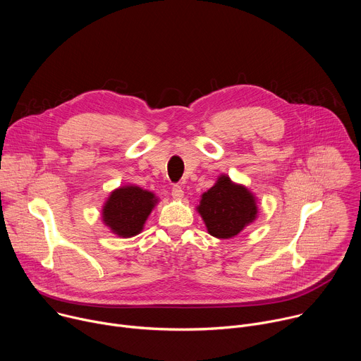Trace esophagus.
Instances as JSON below:
<instances>
[{
	"mask_svg": "<svg viewBox=\"0 0 361 361\" xmlns=\"http://www.w3.org/2000/svg\"><path fill=\"white\" fill-rule=\"evenodd\" d=\"M171 195L174 198H181L184 195V191H183V187L178 185V184H174L173 188H171Z\"/></svg>",
	"mask_w": 361,
	"mask_h": 361,
	"instance_id": "34e87169",
	"label": "esophagus"
}]
</instances>
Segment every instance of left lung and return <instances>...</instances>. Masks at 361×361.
Returning <instances> with one entry per match:
<instances>
[{"instance_id": "8db88e82", "label": "left lung", "mask_w": 361, "mask_h": 361, "mask_svg": "<svg viewBox=\"0 0 361 361\" xmlns=\"http://www.w3.org/2000/svg\"><path fill=\"white\" fill-rule=\"evenodd\" d=\"M207 230L217 238L237 235L255 219L257 207L252 194L243 185L233 184L227 176L202 194L198 205Z\"/></svg>"}]
</instances>
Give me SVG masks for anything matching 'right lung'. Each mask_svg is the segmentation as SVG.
Returning a JSON list of instances; mask_svg holds the SVG:
<instances>
[{"label": "right lung", "mask_w": 361, "mask_h": 361, "mask_svg": "<svg viewBox=\"0 0 361 361\" xmlns=\"http://www.w3.org/2000/svg\"><path fill=\"white\" fill-rule=\"evenodd\" d=\"M157 198L152 192L135 185L111 192L102 210L106 224L121 237H133L142 230Z\"/></svg>", "instance_id": "obj_1"}]
</instances>
